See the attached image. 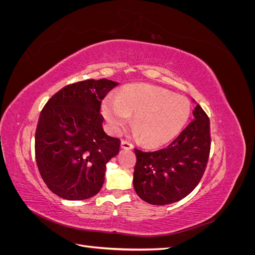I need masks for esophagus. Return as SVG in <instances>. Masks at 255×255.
<instances>
[{"label":"esophagus","instance_id":"34e87169","mask_svg":"<svg viewBox=\"0 0 255 255\" xmlns=\"http://www.w3.org/2000/svg\"><path fill=\"white\" fill-rule=\"evenodd\" d=\"M120 149H122V150H132L133 149V144L130 143V142H128V141L123 140L121 142V144H120Z\"/></svg>","mask_w":255,"mask_h":255}]
</instances>
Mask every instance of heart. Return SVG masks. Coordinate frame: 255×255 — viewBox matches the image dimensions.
<instances>
[{
    "mask_svg": "<svg viewBox=\"0 0 255 255\" xmlns=\"http://www.w3.org/2000/svg\"><path fill=\"white\" fill-rule=\"evenodd\" d=\"M191 112L187 99L152 85L134 84L121 89L116 98L105 99L101 113L113 133H119L133 117V127L143 143L164 145L179 135Z\"/></svg>",
    "mask_w": 255,
    "mask_h": 255,
    "instance_id": "1",
    "label": "heart"
}]
</instances>
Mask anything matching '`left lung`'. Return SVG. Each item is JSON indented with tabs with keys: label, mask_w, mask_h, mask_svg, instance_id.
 I'll return each mask as SVG.
<instances>
[{
	"label": "left lung",
	"mask_w": 255,
	"mask_h": 255,
	"mask_svg": "<svg viewBox=\"0 0 255 255\" xmlns=\"http://www.w3.org/2000/svg\"><path fill=\"white\" fill-rule=\"evenodd\" d=\"M192 102H196L192 100ZM210 120L198 104L194 120L169 144L154 152L135 149L133 185L136 194L153 205L180 201L196 188L210 155Z\"/></svg>",
	"instance_id": "1"
}]
</instances>
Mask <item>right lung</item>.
<instances>
[{"label": "right lung", "instance_id": "add662e5", "mask_svg": "<svg viewBox=\"0 0 255 255\" xmlns=\"http://www.w3.org/2000/svg\"><path fill=\"white\" fill-rule=\"evenodd\" d=\"M117 85L106 79L74 83L43 107L35 136L36 161L56 196L85 200L102 188L106 164L119 153L120 141L104 132L100 104Z\"/></svg>", "mask_w": 255, "mask_h": 255}]
</instances>
